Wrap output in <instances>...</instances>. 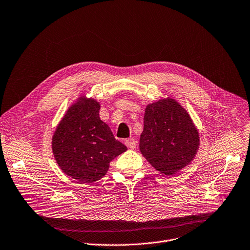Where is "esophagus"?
I'll return each mask as SVG.
<instances>
[{"mask_svg": "<svg viewBox=\"0 0 250 250\" xmlns=\"http://www.w3.org/2000/svg\"><path fill=\"white\" fill-rule=\"evenodd\" d=\"M125 144L127 146V148H130V149H134L136 147V141L133 138L126 139L125 141Z\"/></svg>", "mask_w": 250, "mask_h": 250, "instance_id": "esophagus-1", "label": "esophagus"}]
</instances>
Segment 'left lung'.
I'll return each mask as SVG.
<instances>
[{
  "instance_id": "1",
  "label": "left lung",
  "mask_w": 250,
  "mask_h": 250,
  "mask_svg": "<svg viewBox=\"0 0 250 250\" xmlns=\"http://www.w3.org/2000/svg\"><path fill=\"white\" fill-rule=\"evenodd\" d=\"M140 135L141 154L158 172L173 176L194 158L199 135L188 113L174 99L149 104Z\"/></svg>"
}]
</instances>
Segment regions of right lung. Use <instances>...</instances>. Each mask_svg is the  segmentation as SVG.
Wrapping results in <instances>:
<instances>
[{
    "mask_svg": "<svg viewBox=\"0 0 250 250\" xmlns=\"http://www.w3.org/2000/svg\"><path fill=\"white\" fill-rule=\"evenodd\" d=\"M100 104L84 96L71 105L56 128L52 149L59 167L81 184L99 181L110 162L126 151L107 124L100 120Z\"/></svg>",
    "mask_w": 250,
    "mask_h": 250,
    "instance_id": "obj_1",
    "label": "right lung"
}]
</instances>
